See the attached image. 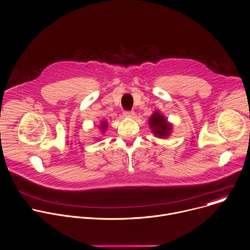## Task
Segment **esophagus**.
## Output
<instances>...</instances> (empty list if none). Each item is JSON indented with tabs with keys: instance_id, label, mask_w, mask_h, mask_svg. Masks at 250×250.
Listing matches in <instances>:
<instances>
[{
	"instance_id": "esophagus-1",
	"label": "esophagus",
	"mask_w": 250,
	"mask_h": 250,
	"mask_svg": "<svg viewBox=\"0 0 250 250\" xmlns=\"http://www.w3.org/2000/svg\"><path fill=\"white\" fill-rule=\"evenodd\" d=\"M124 115L126 117H133L134 116V112L133 111H125Z\"/></svg>"
}]
</instances>
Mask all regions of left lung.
<instances>
[{"label": "left lung", "instance_id": "8db88e82", "mask_svg": "<svg viewBox=\"0 0 250 250\" xmlns=\"http://www.w3.org/2000/svg\"><path fill=\"white\" fill-rule=\"evenodd\" d=\"M149 125L152 131L158 137H166L171 131V125L168 124L167 120L157 112L150 117Z\"/></svg>", "mask_w": 250, "mask_h": 250}]
</instances>
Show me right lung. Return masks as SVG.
Listing matches in <instances>:
<instances>
[{
  "label": "right lung",
  "instance_id": "add662e5",
  "mask_svg": "<svg viewBox=\"0 0 250 250\" xmlns=\"http://www.w3.org/2000/svg\"><path fill=\"white\" fill-rule=\"evenodd\" d=\"M106 126H108V125H106V123H105V122H103V123H102V128L104 130Z\"/></svg>",
  "mask_w": 250,
  "mask_h": 250
}]
</instances>
